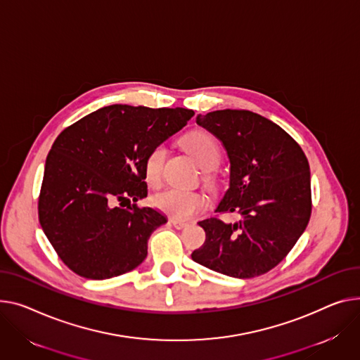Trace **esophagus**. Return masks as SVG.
<instances>
[{
	"mask_svg": "<svg viewBox=\"0 0 360 360\" xmlns=\"http://www.w3.org/2000/svg\"><path fill=\"white\" fill-rule=\"evenodd\" d=\"M171 224H172L175 229H178V230H182V229H185V227L188 226V223H185V221H178V220H171Z\"/></svg>",
	"mask_w": 360,
	"mask_h": 360,
	"instance_id": "34e87169",
	"label": "esophagus"
}]
</instances>
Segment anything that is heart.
<instances>
[{"label": "heart", "instance_id": "b5f03b06", "mask_svg": "<svg viewBox=\"0 0 360 360\" xmlns=\"http://www.w3.org/2000/svg\"><path fill=\"white\" fill-rule=\"evenodd\" d=\"M182 146L202 169H211L220 160L217 141L204 130L188 133L182 139ZM165 159L166 149L163 146H156L149 152L145 162V172L149 184H159ZM153 205L174 220H188L205 208V198L195 191L169 188L153 197Z\"/></svg>", "mask_w": 360, "mask_h": 360}]
</instances>
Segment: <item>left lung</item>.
Returning <instances> with one entry per match:
<instances>
[{"label":"left lung","instance_id":"obj_1","mask_svg":"<svg viewBox=\"0 0 360 360\" xmlns=\"http://www.w3.org/2000/svg\"><path fill=\"white\" fill-rule=\"evenodd\" d=\"M197 124L223 143L230 159V185L217 211L238 212L242 219L200 221L205 242L191 257L233 278L266 274L290 253L309 221L307 156L283 129L248 110L198 114Z\"/></svg>","mask_w":360,"mask_h":360}]
</instances>
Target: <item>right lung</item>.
I'll list each match as a JSON object with an SVG mask.
<instances>
[{
	"mask_svg": "<svg viewBox=\"0 0 360 360\" xmlns=\"http://www.w3.org/2000/svg\"><path fill=\"white\" fill-rule=\"evenodd\" d=\"M188 108L114 104L66 127L47 155L39 221L65 265L86 279L133 271L166 217L136 202L148 197L149 152L186 126ZM120 202V207L116 202Z\"/></svg>",
	"mask_w": 360,
	"mask_h": 360,
	"instance_id": "obj_1",
	"label": "right lung"
}]
</instances>
